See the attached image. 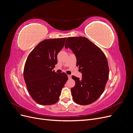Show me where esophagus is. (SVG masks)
<instances>
[{"instance_id":"34e87169","label":"esophagus","mask_w":133,"mask_h":133,"mask_svg":"<svg viewBox=\"0 0 133 133\" xmlns=\"http://www.w3.org/2000/svg\"><path fill=\"white\" fill-rule=\"evenodd\" d=\"M68 78H69V79H71V76L70 75H68Z\"/></svg>"}]
</instances>
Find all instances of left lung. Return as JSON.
<instances>
[{
  "instance_id": "8db88e82",
  "label": "left lung",
  "mask_w": 133,
  "mask_h": 133,
  "mask_svg": "<svg viewBox=\"0 0 133 133\" xmlns=\"http://www.w3.org/2000/svg\"><path fill=\"white\" fill-rule=\"evenodd\" d=\"M65 47L73 52L76 66L82 74V79L72 76L75 85L71 92L74 102L80 105H89L102 94L109 78L107 58L99 47L85 37H69Z\"/></svg>"
}]
</instances>
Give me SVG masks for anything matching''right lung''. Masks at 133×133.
<instances>
[{
    "label": "right lung",
    "mask_w": 133,
    "mask_h": 133,
    "mask_svg": "<svg viewBox=\"0 0 133 133\" xmlns=\"http://www.w3.org/2000/svg\"><path fill=\"white\" fill-rule=\"evenodd\" d=\"M66 38L46 39L36 46L28 55L24 68V78L31 98L40 105L57 103L68 79L65 73L53 70L57 55Z\"/></svg>",
    "instance_id": "1"
}]
</instances>
